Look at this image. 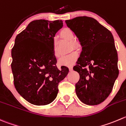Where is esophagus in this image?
Segmentation results:
<instances>
[{"label":"esophagus","mask_w":126,"mask_h":126,"mask_svg":"<svg viewBox=\"0 0 126 126\" xmlns=\"http://www.w3.org/2000/svg\"><path fill=\"white\" fill-rule=\"evenodd\" d=\"M68 68H69V70L70 71H73V66H70L68 67Z\"/></svg>","instance_id":"1"}]
</instances>
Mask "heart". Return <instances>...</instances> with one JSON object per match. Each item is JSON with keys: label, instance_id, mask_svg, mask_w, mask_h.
I'll return each mask as SVG.
<instances>
[{"label": "heart", "instance_id": "b5f03b06", "mask_svg": "<svg viewBox=\"0 0 126 126\" xmlns=\"http://www.w3.org/2000/svg\"><path fill=\"white\" fill-rule=\"evenodd\" d=\"M60 36L63 39L70 41L71 48H78L79 46V42L76 41L74 39V34L73 31L68 28H64L62 29L60 32ZM53 55L56 58H58L60 55L57 51V42H54L53 44ZM78 53L77 52H72L71 53L63 56L58 60V64L60 65L63 66H71L73 65L77 59L78 58Z\"/></svg>", "mask_w": 126, "mask_h": 126}]
</instances>
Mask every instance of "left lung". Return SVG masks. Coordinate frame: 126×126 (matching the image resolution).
<instances>
[{
  "label": "left lung",
  "instance_id": "8db88e82",
  "mask_svg": "<svg viewBox=\"0 0 126 126\" xmlns=\"http://www.w3.org/2000/svg\"><path fill=\"white\" fill-rule=\"evenodd\" d=\"M65 22L82 46L80 57L73 67L80 76L76 84V95L82 103L97 105L109 96L119 74L113 36L91 17L78 16Z\"/></svg>",
  "mask_w": 126,
  "mask_h": 126
}]
</instances>
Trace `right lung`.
<instances>
[{
	"label": "right lung",
	"mask_w": 126,
	"mask_h": 126,
	"mask_svg": "<svg viewBox=\"0 0 126 126\" xmlns=\"http://www.w3.org/2000/svg\"><path fill=\"white\" fill-rule=\"evenodd\" d=\"M62 20L32 21L16 36L11 64L16 90L35 105L52 103L58 92V83L68 74L67 67H57L53 53L55 34Z\"/></svg>",
	"instance_id": "1"
}]
</instances>
